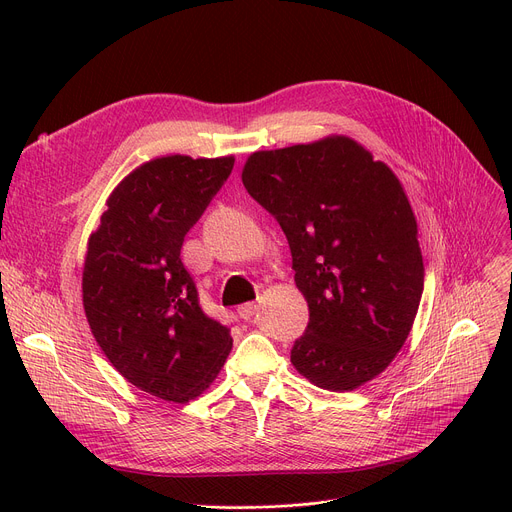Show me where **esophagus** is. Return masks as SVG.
Returning <instances> with one entry per match:
<instances>
[{"mask_svg": "<svg viewBox=\"0 0 512 512\" xmlns=\"http://www.w3.org/2000/svg\"><path fill=\"white\" fill-rule=\"evenodd\" d=\"M257 309H259V305L257 303H245V305H240L238 309H236V313H238V317L240 319H251L255 313H257Z\"/></svg>", "mask_w": 512, "mask_h": 512, "instance_id": "obj_1", "label": "esophagus"}]
</instances>
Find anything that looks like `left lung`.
<instances>
[{"instance_id": "8db88e82", "label": "left lung", "mask_w": 512, "mask_h": 512, "mask_svg": "<svg viewBox=\"0 0 512 512\" xmlns=\"http://www.w3.org/2000/svg\"><path fill=\"white\" fill-rule=\"evenodd\" d=\"M242 184L284 230L309 305L292 365L332 392L373 380L411 332L425 274L394 172L357 141L328 137L253 153Z\"/></svg>"}]
</instances>
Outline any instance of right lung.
Masks as SVG:
<instances>
[{
    "label": "right lung",
    "instance_id": "right-lung-1",
    "mask_svg": "<svg viewBox=\"0 0 512 512\" xmlns=\"http://www.w3.org/2000/svg\"><path fill=\"white\" fill-rule=\"evenodd\" d=\"M234 168V157L166 155L130 172L89 238L83 305L103 355L143 392L197 398L232 336L199 305L180 249Z\"/></svg>",
    "mask_w": 512,
    "mask_h": 512
}]
</instances>
